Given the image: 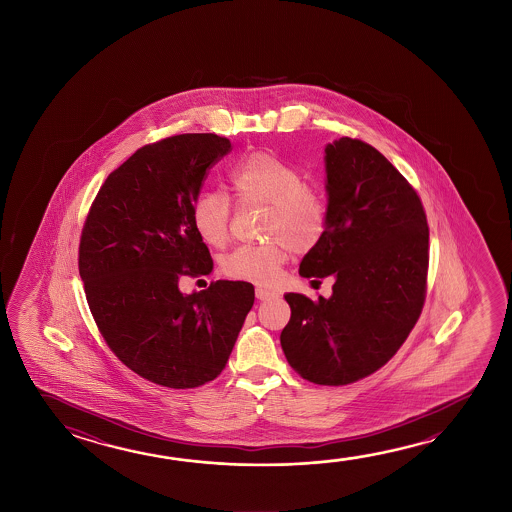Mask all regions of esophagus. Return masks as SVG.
I'll return each mask as SVG.
<instances>
[{"label":"esophagus","mask_w":512,"mask_h":512,"mask_svg":"<svg viewBox=\"0 0 512 512\" xmlns=\"http://www.w3.org/2000/svg\"><path fill=\"white\" fill-rule=\"evenodd\" d=\"M255 296L259 298V300H273V298H278V294L275 293V291H269V289H266V287H257L255 289Z\"/></svg>","instance_id":"34e87169"}]
</instances>
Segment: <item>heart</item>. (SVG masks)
<instances>
[{
  "instance_id": "1",
  "label": "heart",
  "mask_w": 512,
  "mask_h": 512,
  "mask_svg": "<svg viewBox=\"0 0 512 512\" xmlns=\"http://www.w3.org/2000/svg\"><path fill=\"white\" fill-rule=\"evenodd\" d=\"M235 200L244 205H266L264 235L268 243L239 246L221 260L223 275L232 280L269 285L284 266L289 248L309 252L325 234L328 207L325 198L305 184L300 169L269 151H253L228 171ZM194 230L210 246L228 239L230 203L219 191L200 194L193 203Z\"/></svg>"
}]
</instances>
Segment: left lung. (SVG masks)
I'll use <instances>...</instances> for the list:
<instances>
[{
	"label": "left lung",
	"instance_id": "obj_1",
	"mask_svg": "<svg viewBox=\"0 0 512 512\" xmlns=\"http://www.w3.org/2000/svg\"><path fill=\"white\" fill-rule=\"evenodd\" d=\"M325 234L300 264L305 278H336L332 296L287 293L285 359L319 386H346L382 368L418 321L428 271L423 203L373 146L341 137L325 148Z\"/></svg>",
	"mask_w": 512,
	"mask_h": 512
}]
</instances>
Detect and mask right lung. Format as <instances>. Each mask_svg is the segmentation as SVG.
Segmentation results:
<instances>
[{"label":"right lung","mask_w":512,"mask_h":512,"mask_svg":"<svg viewBox=\"0 0 512 512\" xmlns=\"http://www.w3.org/2000/svg\"><path fill=\"white\" fill-rule=\"evenodd\" d=\"M230 150L216 134L146 144L107 176L82 228L78 269L98 330L126 368L159 386L191 389L218 377L255 300L248 282L178 289L180 278L212 271L191 210Z\"/></svg>","instance_id":"1"}]
</instances>
